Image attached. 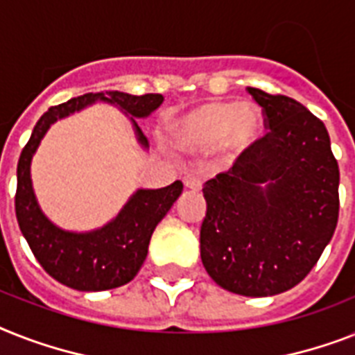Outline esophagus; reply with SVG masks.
<instances>
[{
    "instance_id": "1",
    "label": "esophagus",
    "mask_w": 355,
    "mask_h": 355,
    "mask_svg": "<svg viewBox=\"0 0 355 355\" xmlns=\"http://www.w3.org/2000/svg\"><path fill=\"white\" fill-rule=\"evenodd\" d=\"M184 186H186L187 189H193V191H200V189H202V178L198 177V175L189 173V175L184 177Z\"/></svg>"
}]
</instances>
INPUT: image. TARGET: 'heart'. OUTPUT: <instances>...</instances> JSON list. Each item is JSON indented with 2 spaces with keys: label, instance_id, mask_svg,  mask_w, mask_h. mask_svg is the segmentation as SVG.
I'll return each instance as SVG.
<instances>
[{
  "label": "heart",
  "instance_id": "obj_1",
  "mask_svg": "<svg viewBox=\"0 0 355 355\" xmlns=\"http://www.w3.org/2000/svg\"><path fill=\"white\" fill-rule=\"evenodd\" d=\"M261 131V112L252 103L209 102L171 120L168 137L177 151L197 155L223 146L243 151Z\"/></svg>",
  "mask_w": 355,
  "mask_h": 355
}]
</instances>
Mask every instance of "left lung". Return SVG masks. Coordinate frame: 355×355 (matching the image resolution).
I'll list each match as a JSON object with an SVG mask.
<instances>
[{
	"mask_svg": "<svg viewBox=\"0 0 355 355\" xmlns=\"http://www.w3.org/2000/svg\"><path fill=\"white\" fill-rule=\"evenodd\" d=\"M248 93L268 131L204 184L200 259L227 292L268 297L299 284L330 243L339 166L324 123L304 105L255 87Z\"/></svg>",
	"mask_w": 355,
	"mask_h": 355,
	"instance_id": "8db88e82",
	"label": "left lung"
}]
</instances>
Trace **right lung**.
Returning <instances> with one entry per match:
<instances>
[{"instance_id":"obj_1","label":"right lung","mask_w":355,"mask_h":355,"mask_svg":"<svg viewBox=\"0 0 355 355\" xmlns=\"http://www.w3.org/2000/svg\"><path fill=\"white\" fill-rule=\"evenodd\" d=\"M103 100L114 103L131 116L144 118L164 102L162 94L132 96L120 91L87 93L65 103L54 105L34 125V131L23 148L18 160V187H16V218L23 237L27 239L34 257L42 268L65 286L80 292H100L128 284L142 268L148 257V246L157 224L166 217L173 202L182 193V182L175 180L162 189H138L118 217L102 230L89 233L63 232L49 223L36 202L31 182V160L40 140L58 118L69 116L89 103ZM132 120V118H131ZM135 123V131L142 146L148 138Z\"/></svg>"}]
</instances>
